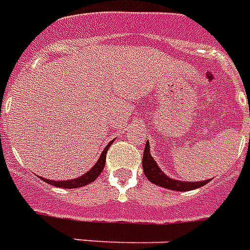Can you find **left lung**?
I'll use <instances>...</instances> for the list:
<instances>
[{
    "label": "left lung",
    "mask_w": 250,
    "mask_h": 250,
    "mask_svg": "<svg viewBox=\"0 0 250 250\" xmlns=\"http://www.w3.org/2000/svg\"><path fill=\"white\" fill-rule=\"evenodd\" d=\"M143 171L147 179L152 182L154 185H158L161 188H168V190H175V191H188V190H194V188H202L205 185L210 182V179L206 181H201V182H184V181H178V179L168 178L166 174L163 173L159 168V166L155 162V159L151 157L150 152V145L146 142V147H145V152H143Z\"/></svg>",
    "instance_id": "obj_1"
}]
</instances>
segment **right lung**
Returning a JSON list of instances; mask_svg holds the SVG:
<instances>
[{
    "label": "right lung",
    "instance_id": "add662e5",
    "mask_svg": "<svg viewBox=\"0 0 250 250\" xmlns=\"http://www.w3.org/2000/svg\"><path fill=\"white\" fill-rule=\"evenodd\" d=\"M112 142H109L108 145L105 146V148L102 152V155L99 157V161L95 163V166L91 167L89 171H87L85 174H83L82 177H79L76 179H69V181H51V179H45V178H40L44 179V182L49 185H53V186H57V188H83L85 185L91 184L93 182L95 179L98 178L100 173L103 171L104 165H105V155H107V151H108V147L111 146Z\"/></svg>",
    "mask_w": 250,
    "mask_h": 250
}]
</instances>
